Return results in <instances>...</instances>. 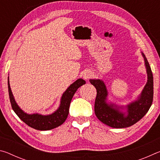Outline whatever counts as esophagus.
<instances>
[{"label":"esophagus","mask_w":160,"mask_h":160,"mask_svg":"<svg viewBox=\"0 0 160 160\" xmlns=\"http://www.w3.org/2000/svg\"><path fill=\"white\" fill-rule=\"evenodd\" d=\"M92 72L90 70H85L82 73V78L86 80L90 79V78H92Z\"/></svg>","instance_id":"34e87169"}]
</instances>
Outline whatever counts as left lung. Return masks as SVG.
I'll list each match as a JSON object with an SVG mask.
<instances>
[{
  "instance_id": "left-lung-1",
  "label": "left lung",
  "mask_w": 160,
  "mask_h": 160,
  "mask_svg": "<svg viewBox=\"0 0 160 160\" xmlns=\"http://www.w3.org/2000/svg\"><path fill=\"white\" fill-rule=\"evenodd\" d=\"M144 58L148 80L138 98L126 105H118L108 101L107 86L100 79H90V82L95 87L97 97L94 103V113L99 120L112 128H123L131 126L144 116L152 103L153 75L151 68L145 54Z\"/></svg>"
}]
</instances>
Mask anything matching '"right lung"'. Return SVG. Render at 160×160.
Wrapping results in <instances>:
<instances>
[{"label":"right lung","instance_id":"1","mask_svg":"<svg viewBox=\"0 0 160 160\" xmlns=\"http://www.w3.org/2000/svg\"><path fill=\"white\" fill-rule=\"evenodd\" d=\"M85 84V80L79 78L73 83H72L67 90L62 94L60 105L53 113L48 115H42L40 113H28L24 112L18 106L13 96L10 85L9 76L8 78V85L10 101L13 111L23 122L27 125L39 131H48L63 124L66 120L69 113V107L72 97L75 92L80 86Z\"/></svg>","mask_w":160,"mask_h":160}]
</instances>
